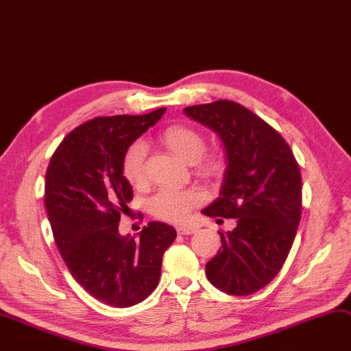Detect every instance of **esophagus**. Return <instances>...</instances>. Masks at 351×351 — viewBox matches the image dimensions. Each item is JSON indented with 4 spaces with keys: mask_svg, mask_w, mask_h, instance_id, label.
I'll list each match as a JSON object with an SVG mask.
<instances>
[{
    "mask_svg": "<svg viewBox=\"0 0 351 351\" xmlns=\"http://www.w3.org/2000/svg\"><path fill=\"white\" fill-rule=\"evenodd\" d=\"M199 230V227L192 226V224H180L176 227V231L179 236H191L193 232H196Z\"/></svg>",
    "mask_w": 351,
    "mask_h": 351,
    "instance_id": "34e87169",
    "label": "esophagus"
}]
</instances>
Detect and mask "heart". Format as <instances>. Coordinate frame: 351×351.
Segmentation results:
<instances>
[{"instance_id": "obj_1", "label": "heart", "mask_w": 351, "mask_h": 351, "mask_svg": "<svg viewBox=\"0 0 351 351\" xmlns=\"http://www.w3.org/2000/svg\"><path fill=\"white\" fill-rule=\"evenodd\" d=\"M160 144L172 155L186 163H193L195 171L204 178L220 176L224 169V158L219 149L204 152V136L197 130L175 124L162 131ZM123 173L125 179L141 188L147 182V148L143 143H134L123 159ZM204 193L199 189H160L149 200L151 213L165 221L179 223L189 216L192 208L200 204Z\"/></svg>"}]
</instances>
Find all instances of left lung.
<instances>
[{
  "mask_svg": "<svg viewBox=\"0 0 351 351\" xmlns=\"http://www.w3.org/2000/svg\"><path fill=\"white\" fill-rule=\"evenodd\" d=\"M189 119L215 131L226 152L219 197L202 213L237 219L221 248L206 264L217 289L236 296L268 285L281 271L300 221L302 178L285 139L244 106L219 100L183 108Z\"/></svg>",
  "mask_w": 351,
  "mask_h": 351,
  "instance_id": "left-lung-1",
  "label": "left lung"
}]
</instances>
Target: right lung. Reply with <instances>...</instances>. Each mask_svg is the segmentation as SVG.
<instances>
[{"label":"right lung","mask_w":351,"mask_h":351,"mask_svg":"<svg viewBox=\"0 0 351 351\" xmlns=\"http://www.w3.org/2000/svg\"><path fill=\"white\" fill-rule=\"evenodd\" d=\"M165 111L93 119L63 139L46 171L45 206L62 258L91 296L114 308H130L154 292L163 252L176 239V230L160 221L139 237L119 231L132 200L124 155Z\"/></svg>","instance_id":"obj_1"}]
</instances>
